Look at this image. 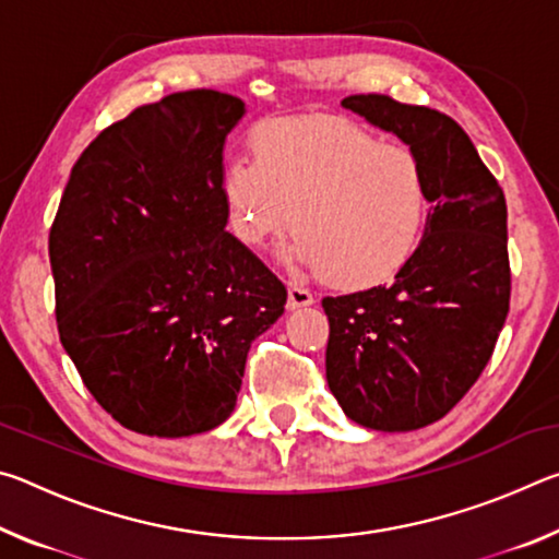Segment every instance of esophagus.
I'll use <instances>...</instances> for the list:
<instances>
[{
  "label": "esophagus",
  "instance_id": "1",
  "mask_svg": "<svg viewBox=\"0 0 559 559\" xmlns=\"http://www.w3.org/2000/svg\"><path fill=\"white\" fill-rule=\"evenodd\" d=\"M313 293L300 288V286H290L288 288V308L296 310V308H306V306H313Z\"/></svg>",
  "mask_w": 559,
  "mask_h": 559
}]
</instances>
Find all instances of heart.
Instances as JSON below:
<instances>
[{
  "label": "heart",
  "mask_w": 559,
  "mask_h": 559,
  "mask_svg": "<svg viewBox=\"0 0 559 559\" xmlns=\"http://www.w3.org/2000/svg\"><path fill=\"white\" fill-rule=\"evenodd\" d=\"M249 150L222 179L241 243L263 249L293 226L281 259L349 290L386 283L419 251L431 200L412 147L343 118L293 116L263 120Z\"/></svg>",
  "instance_id": "b5f03b06"
}]
</instances>
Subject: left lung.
Listing matches in <instances>:
<instances>
[{"instance_id": "1", "label": "left lung", "mask_w": 559, "mask_h": 559, "mask_svg": "<svg viewBox=\"0 0 559 559\" xmlns=\"http://www.w3.org/2000/svg\"><path fill=\"white\" fill-rule=\"evenodd\" d=\"M347 110L394 132L429 179V224L390 286L323 298L325 377L349 419L414 431L456 406L493 355L510 308L503 189L456 120L380 93Z\"/></svg>"}]
</instances>
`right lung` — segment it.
<instances>
[{
	"label": "right lung",
	"instance_id": "obj_1",
	"mask_svg": "<svg viewBox=\"0 0 559 559\" xmlns=\"http://www.w3.org/2000/svg\"><path fill=\"white\" fill-rule=\"evenodd\" d=\"M241 98L182 91L83 150L49 234L61 345L112 419L179 439L229 419L286 286L226 231L224 140Z\"/></svg>",
	"mask_w": 559,
	"mask_h": 559
}]
</instances>
